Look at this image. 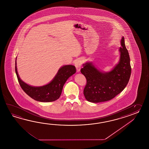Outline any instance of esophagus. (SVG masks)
Masks as SVG:
<instances>
[{"mask_svg": "<svg viewBox=\"0 0 149 149\" xmlns=\"http://www.w3.org/2000/svg\"><path fill=\"white\" fill-rule=\"evenodd\" d=\"M74 65L76 68V69L77 72H79L80 69H81V61L80 60H77L74 63Z\"/></svg>", "mask_w": 149, "mask_h": 149, "instance_id": "1", "label": "esophagus"}]
</instances>
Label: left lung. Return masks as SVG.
I'll return each mask as SVG.
<instances>
[{"instance_id":"left-lung-1","label":"left lung","mask_w":149,"mask_h":149,"mask_svg":"<svg viewBox=\"0 0 149 149\" xmlns=\"http://www.w3.org/2000/svg\"><path fill=\"white\" fill-rule=\"evenodd\" d=\"M121 45L119 61L110 72H102L92 62L83 64L80 71L87 80L84 95L88 101L99 103L111 100L120 93L128 83L132 70L124 37Z\"/></svg>"}]
</instances>
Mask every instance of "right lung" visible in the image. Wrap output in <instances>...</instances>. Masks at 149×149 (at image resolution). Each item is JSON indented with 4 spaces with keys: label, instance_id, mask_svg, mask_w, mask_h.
Here are the masks:
<instances>
[{
    "label": "right lung",
    "instance_id": "right-lung-1",
    "mask_svg": "<svg viewBox=\"0 0 149 149\" xmlns=\"http://www.w3.org/2000/svg\"><path fill=\"white\" fill-rule=\"evenodd\" d=\"M15 72L20 86L25 93L36 101L50 102L56 101L60 97L64 85L70 76L76 73V68L72 65L61 67L51 82L46 85L34 87L29 85L20 79L17 73L15 61Z\"/></svg>",
    "mask_w": 149,
    "mask_h": 149
}]
</instances>
